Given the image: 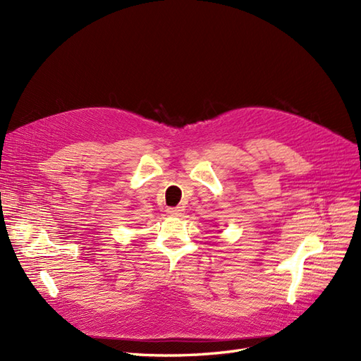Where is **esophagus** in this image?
Segmentation results:
<instances>
[{
	"label": "esophagus",
	"instance_id": "34e87169",
	"mask_svg": "<svg viewBox=\"0 0 361 361\" xmlns=\"http://www.w3.org/2000/svg\"><path fill=\"white\" fill-rule=\"evenodd\" d=\"M167 212H169L171 216H180L182 212H183V209H182L180 206H178V207H169Z\"/></svg>",
	"mask_w": 361,
	"mask_h": 361
}]
</instances>
